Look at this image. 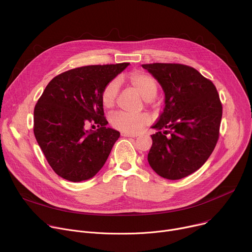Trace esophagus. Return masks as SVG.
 <instances>
[{
	"instance_id": "34e87169",
	"label": "esophagus",
	"mask_w": 252,
	"mask_h": 252,
	"mask_svg": "<svg viewBox=\"0 0 252 252\" xmlns=\"http://www.w3.org/2000/svg\"><path fill=\"white\" fill-rule=\"evenodd\" d=\"M121 134H122V136H125V137H137L136 134H132V133L125 132V131H123Z\"/></svg>"
}]
</instances>
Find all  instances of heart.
<instances>
[{"label": "heart", "instance_id": "1", "mask_svg": "<svg viewBox=\"0 0 252 252\" xmlns=\"http://www.w3.org/2000/svg\"><path fill=\"white\" fill-rule=\"evenodd\" d=\"M130 86L135 89L141 97L150 101L154 99L158 94V84L156 80L143 73H132L127 78ZM120 89V83L118 80H113L107 83L101 92V103L105 107H112L116 101ZM150 118L146 114H129L126 112H117L111 118V125L120 130L128 133L138 132L147 124H149Z\"/></svg>", "mask_w": 252, "mask_h": 252}]
</instances>
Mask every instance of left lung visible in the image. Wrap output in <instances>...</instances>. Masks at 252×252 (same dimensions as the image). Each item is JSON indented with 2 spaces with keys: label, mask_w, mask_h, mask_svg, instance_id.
Here are the masks:
<instances>
[{
  "label": "left lung",
  "mask_w": 252,
  "mask_h": 252,
  "mask_svg": "<svg viewBox=\"0 0 252 252\" xmlns=\"http://www.w3.org/2000/svg\"><path fill=\"white\" fill-rule=\"evenodd\" d=\"M141 66L164 93L163 112L152 126L158 132L152 135L148 161L163 178H184L200 168L217 146L222 117L219 93L191 66L159 63Z\"/></svg>",
  "instance_id": "left-lung-1"
}]
</instances>
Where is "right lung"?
I'll use <instances>...</instances> for the list:
<instances>
[{"label":"right lung","instance_id":"right-lung-1","mask_svg":"<svg viewBox=\"0 0 252 252\" xmlns=\"http://www.w3.org/2000/svg\"><path fill=\"white\" fill-rule=\"evenodd\" d=\"M128 63L87 65L55 77L33 111V133L49 164L61 177L80 183L103 166L120 131L107 127L101 92ZM95 123L96 131L85 129Z\"/></svg>","mask_w":252,"mask_h":252}]
</instances>
